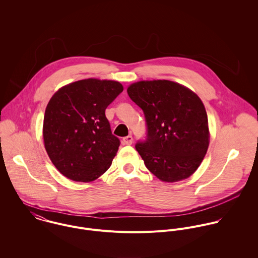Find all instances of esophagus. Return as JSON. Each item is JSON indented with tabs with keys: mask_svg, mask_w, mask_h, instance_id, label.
I'll return each mask as SVG.
<instances>
[{
	"mask_svg": "<svg viewBox=\"0 0 258 258\" xmlns=\"http://www.w3.org/2000/svg\"><path fill=\"white\" fill-rule=\"evenodd\" d=\"M132 143H133V138H132L131 135H128V136L124 137L123 140H122L123 145H131Z\"/></svg>",
	"mask_w": 258,
	"mask_h": 258,
	"instance_id": "esophagus-1",
	"label": "esophagus"
}]
</instances>
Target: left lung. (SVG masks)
<instances>
[{
  "label": "left lung",
  "instance_id": "1",
  "mask_svg": "<svg viewBox=\"0 0 258 258\" xmlns=\"http://www.w3.org/2000/svg\"><path fill=\"white\" fill-rule=\"evenodd\" d=\"M144 111L147 139L136 150L159 180L175 183L190 177L210 145L208 115L201 98L171 80H141L127 88Z\"/></svg>",
  "mask_w": 258,
  "mask_h": 258
}]
</instances>
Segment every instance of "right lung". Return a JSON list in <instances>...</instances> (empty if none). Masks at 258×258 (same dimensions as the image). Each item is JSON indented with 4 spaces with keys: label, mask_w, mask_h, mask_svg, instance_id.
I'll list each match as a JSON object with an SVG mask.
<instances>
[{
    "label": "right lung",
    "mask_w": 258,
    "mask_h": 258,
    "mask_svg": "<svg viewBox=\"0 0 258 258\" xmlns=\"http://www.w3.org/2000/svg\"><path fill=\"white\" fill-rule=\"evenodd\" d=\"M122 91L118 81L88 78L52 95L42 137L50 161L64 177L88 183L109 169L120 141L111 132L105 109Z\"/></svg>",
    "instance_id": "add662e5"
}]
</instances>
